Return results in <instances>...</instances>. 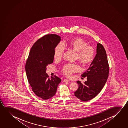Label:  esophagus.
I'll return each instance as SVG.
<instances>
[{
  "instance_id": "obj_1",
  "label": "esophagus",
  "mask_w": 128,
  "mask_h": 128,
  "mask_svg": "<svg viewBox=\"0 0 128 128\" xmlns=\"http://www.w3.org/2000/svg\"><path fill=\"white\" fill-rule=\"evenodd\" d=\"M70 82V81L69 80H63V82Z\"/></svg>"
}]
</instances>
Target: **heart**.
Masks as SVG:
<instances>
[{"mask_svg": "<svg viewBox=\"0 0 128 128\" xmlns=\"http://www.w3.org/2000/svg\"><path fill=\"white\" fill-rule=\"evenodd\" d=\"M65 47L76 52V58L83 66L88 65L93 60L94 48L88 45L85 40L80 38H73L69 41L63 42V44L59 43L54 48V55L55 59L59 60L62 58L65 52ZM80 70L78 65L68 63L63 66L62 72L66 76L70 77Z\"/></svg>", "mask_w": 128, "mask_h": 128, "instance_id": "obj_1", "label": "heart"}]
</instances>
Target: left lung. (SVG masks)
Masks as SVG:
<instances>
[{"label":"left lung","mask_w":128,"mask_h":128,"mask_svg":"<svg viewBox=\"0 0 128 128\" xmlns=\"http://www.w3.org/2000/svg\"><path fill=\"white\" fill-rule=\"evenodd\" d=\"M109 65L107 54L102 44H97L96 54L88 69L82 74V77L87 78V81L82 84L77 81L78 88L74 96L83 101L90 100L98 94L105 83L109 74Z\"/></svg>","instance_id":"obj_1"}]
</instances>
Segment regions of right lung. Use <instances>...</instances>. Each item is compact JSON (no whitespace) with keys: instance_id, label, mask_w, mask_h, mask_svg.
<instances>
[{"instance_id":"1","label":"right lung","mask_w":128,"mask_h":128,"mask_svg":"<svg viewBox=\"0 0 128 128\" xmlns=\"http://www.w3.org/2000/svg\"><path fill=\"white\" fill-rule=\"evenodd\" d=\"M61 40L56 34L40 38L32 46L25 65L28 81L32 90L38 97L46 100L54 96L61 80L56 76L48 77L46 66L52 63L54 50Z\"/></svg>"}]
</instances>
